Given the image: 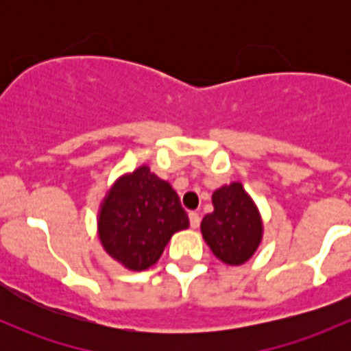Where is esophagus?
Returning a JSON list of instances; mask_svg holds the SVG:
<instances>
[{
  "label": "esophagus",
  "mask_w": 351,
  "mask_h": 351,
  "mask_svg": "<svg viewBox=\"0 0 351 351\" xmlns=\"http://www.w3.org/2000/svg\"><path fill=\"white\" fill-rule=\"evenodd\" d=\"M189 219H190V226H192L193 229H197L198 226H200V215H198L197 212H190Z\"/></svg>",
  "instance_id": "esophagus-1"
}]
</instances>
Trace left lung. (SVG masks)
Segmentation results:
<instances>
[{
  "label": "left lung",
  "instance_id": "obj_1",
  "mask_svg": "<svg viewBox=\"0 0 351 351\" xmlns=\"http://www.w3.org/2000/svg\"><path fill=\"white\" fill-rule=\"evenodd\" d=\"M214 212L202 219V236L226 265H243L258 250L263 222L256 205L239 182L212 193Z\"/></svg>",
  "mask_w": 351,
  "mask_h": 351
}]
</instances>
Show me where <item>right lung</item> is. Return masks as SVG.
Instances as JSON below:
<instances>
[{
  "mask_svg": "<svg viewBox=\"0 0 351 351\" xmlns=\"http://www.w3.org/2000/svg\"><path fill=\"white\" fill-rule=\"evenodd\" d=\"M190 226L169 183L147 166L123 175L105 195L98 236L105 251L134 271L153 267L175 232Z\"/></svg>",
  "mask_w": 351,
  "mask_h": 351,
  "instance_id": "add662e5",
  "label": "right lung"
}]
</instances>
